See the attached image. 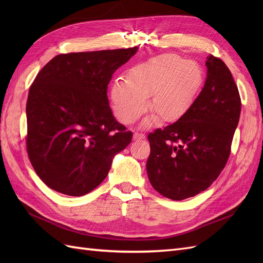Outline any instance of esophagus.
<instances>
[{"label":"esophagus","mask_w":263,"mask_h":263,"mask_svg":"<svg viewBox=\"0 0 263 263\" xmlns=\"http://www.w3.org/2000/svg\"><path fill=\"white\" fill-rule=\"evenodd\" d=\"M145 135L144 134H139V133H135L134 134V140H140V139H145Z\"/></svg>","instance_id":"1"}]
</instances>
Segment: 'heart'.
Wrapping results in <instances>:
<instances>
[{
  "mask_svg": "<svg viewBox=\"0 0 263 263\" xmlns=\"http://www.w3.org/2000/svg\"><path fill=\"white\" fill-rule=\"evenodd\" d=\"M203 82L198 63L177 54L157 55L135 66L128 81L117 79L110 86V101L116 117L124 124L136 122L147 108V98L153 115L142 126L172 122L180 117L193 101Z\"/></svg>",
  "mask_w": 263,
  "mask_h": 263,
  "instance_id": "obj_1",
  "label": "heart"
}]
</instances>
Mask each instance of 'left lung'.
<instances>
[{
    "label": "left lung",
    "instance_id": "obj_1",
    "mask_svg": "<svg viewBox=\"0 0 263 263\" xmlns=\"http://www.w3.org/2000/svg\"><path fill=\"white\" fill-rule=\"evenodd\" d=\"M201 93L176 123L148 135V178L156 191L174 201L205 191L229 158L241 101L232 72L210 54Z\"/></svg>",
    "mask_w": 263,
    "mask_h": 263
}]
</instances>
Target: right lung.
I'll list each match as a JSON object with an SVG mask.
<instances>
[{"mask_svg": "<svg viewBox=\"0 0 263 263\" xmlns=\"http://www.w3.org/2000/svg\"><path fill=\"white\" fill-rule=\"evenodd\" d=\"M137 50L58 54L39 71L26 104V146L47 186L71 196L90 193L130 144L133 133L115 119L106 93L113 73Z\"/></svg>", "mask_w": 263, "mask_h": 263, "instance_id": "right-lung-1", "label": "right lung"}]
</instances>
